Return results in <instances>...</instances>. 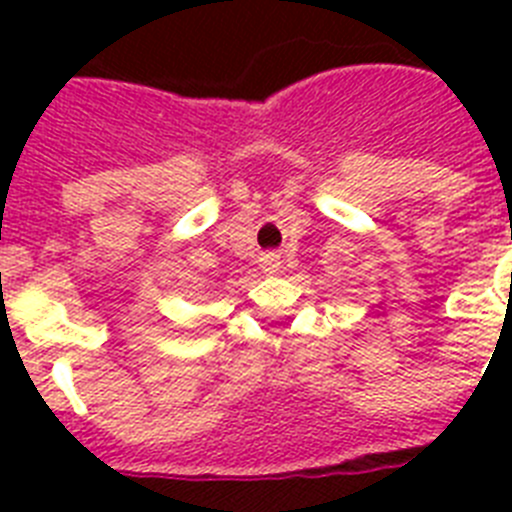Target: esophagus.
Here are the masks:
<instances>
[{"mask_svg": "<svg viewBox=\"0 0 512 512\" xmlns=\"http://www.w3.org/2000/svg\"><path fill=\"white\" fill-rule=\"evenodd\" d=\"M279 264H282V261H279V253H264V256H261V269H264L266 274L279 271Z\"/></svg>", "mask_w": 512, "mask_h": 512, "instance_id": "34e87169", "label": "esophagus"}]
</instances>
